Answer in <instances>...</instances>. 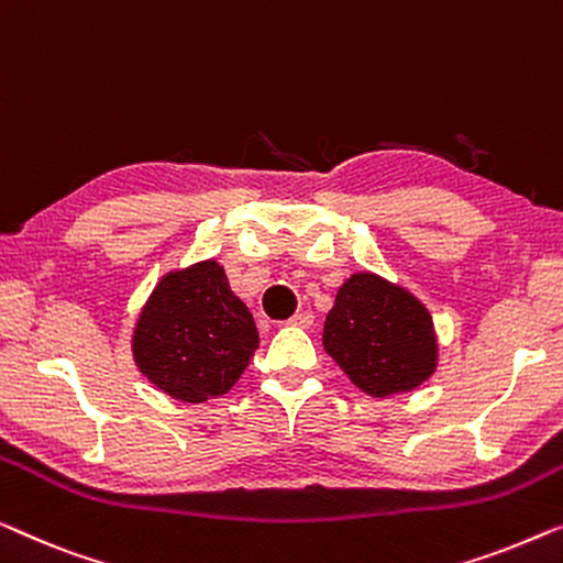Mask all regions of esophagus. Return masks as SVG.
Here are the masks:
<instances>
[{"label": "esophagus", "instance_id": "34e87169", "mask_svg": "<svg viewBox=\"0 0 563 563\" xmlns=\"http://www.w3.org/2000/svg\"><path fill=\"white\" fill-rule=\"evenodd\" d=\"M288 323H290V327H298V329H311L313 327V313L311 311H300L296 316H290Z\"/></svg>", "mask_w": 563, "mask_h": 563}]
</instances>
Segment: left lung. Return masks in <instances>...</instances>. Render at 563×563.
<instances>
[{
	"label": "left lung",
	"mask_w": 563,
	"mask_h": 563,
	"mask_svg": "<svg viewBox=\"0 0 563 563\" xmlns=\"http://www.w3.org/2000/svg\"><path fill=\"white\" fill-rule=\"evenodd\" d=\"M323 350L364 393H408L437 369L431 316L408 290L357 273L336 292L323 323Z\"/></svg>",
	"instance_id": "1"
}]
</instances>
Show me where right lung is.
<instances>
[{
	"mask_svg": "<svg viewBox=\"0 0 563 563\" xmlns=\"http://www.w3.org/2000/svg\"><path fill=\"white\" fill-rule=\"evenodd\" d=\"M260 344L247 306L209 260L157 283L134 329V362L170 398L203 402L232 390Z\"/></svg>",
	"mask_w": 563,
	"mask_h": 563,
	"instance_id": "1",
	"label": "right lung"
}]
</instances>
